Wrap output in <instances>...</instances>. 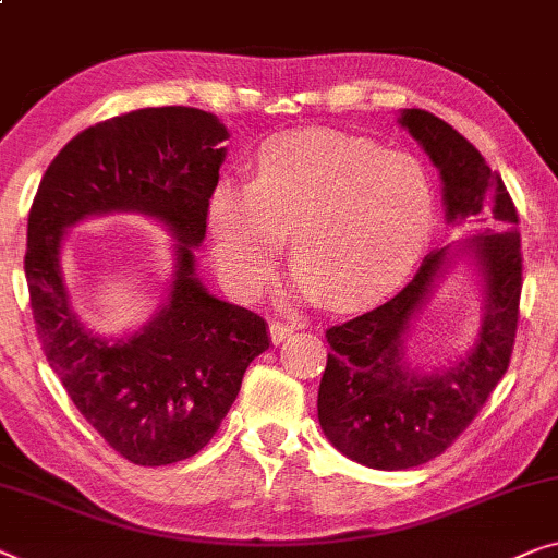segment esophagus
<instances>
[{
  "instance_id": "1",
  "label": "esophagus",
  "mask_w": 558,
  "mask_h": 558,
  "mask_svg": "<svg viewBox=\"0 0 558 558\" xmlns=\"http://www.w3.org/2000/svg\"><path fill=\"white\" fill-rule=\"evenodd\" d=\"M292 332H294V329L284 325V322H271V327H269V337H271L274 344H281L284 339L292 337Z\"/></svg>"
}]
</instances>
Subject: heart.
I'll return each instance as SVG.
<instances>
[{
  "instance_id": "obj_1",
  "label": "heart",
  "mask_w": 558,
  "mask_h": 558,
  "mask_svg": "<svg viewBox=\"0 0 558 558\" xmlns=\"http://www.w3.org/2000/svg\"><path fill=\"white\" fill-rule=\"evenodd\" d=\"M430 181L408 153L310 128L266 141L254 179L221 175L206 198L214 269L236 299H256L284 248L289 294L352 310L392 289L433 226Z\"/></svg>"
}]
</instances>
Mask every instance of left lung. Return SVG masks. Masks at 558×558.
I'll use <instances>...</instances> for the list:
<instances>
[{
	"label": "left lung",
	"mask_w": 558,
	"mask_h": 558,
	"mask_svg": "<svg viewBox=\"0 0 558 558\" xmlns=\"http://www.w3.org/2000/svg\"><path fill=\"white\" fill-rule=\"evenodd\" d=\"M398 123L438 168L446 221L483 229L427 254L390 302L327 329L332 352L319 383V425L339 453L377 471L423 465L471 425L511 362L521 299L519 214L500 175L433 112L400 110ZM458 260L471 263L480 281V335L463 359L423 374L407 362V339Z\"/></svg>",
	"instance_id": "1"
}]
</instances>
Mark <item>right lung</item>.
Returning <instances> with one entry per match:
<instances>
[{"label":"right lung","instance_id":"add662e5","mask_svg":"<svg viewBox=\"0 0 558 558\" xmlns=\"http://www.w3.org/2000/svg\"><path fill=\"white\" fill-rule=\"evenodd\" d=\"M229 131L214 112L143 108L75 135L39 183L24 277L45 357L105 442L135 465L196 456L269 350L266 322L208 292L196 274L206 198ZM138 213L172 233L165 304L133 333L100 338L71 310L61 248L72 225Z\"/></svg>","mask_w":558,"mask_h":558}]
</instances>
